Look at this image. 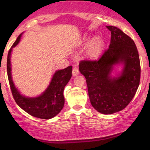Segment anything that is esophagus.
I'll list each match as a JSON object with an SVG mask.
<instances>
[{
	"label": "esophagus",
	"instance_id": "obj_1",
	"mask_svg": "<svg viewBox=\"0 0 150 150\" xmlns=\"http://www.w3.org/2000/svg\"><path fill=\"white\" fill-rule=\"evenodd\" d=\"M78 74H79V70L77 67H74L72 69V75L73 76H77Z\"/></svg>",
	"mask_w": 150,
	"mask_h": 150
}]
</instances>
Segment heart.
<instances>
[{"mask_svg": "<svg viewBox=\"0 0 150 150\" xmlns=\"http://www.w3.org/2000/svg\"><path fill=\"white\" fill-rule=\"evenodd\" d=\"M89 42V40L85 39L83 40V43L84 44H86ZM102 49V42L100 38H96L90 43V44L88 46L87 52L88 56L90 57H96L100 54Z\"/></svg>", "mask_w": 150, "mask_h": 150, "instance_id": "b5f03b06", "label": "heart"}]
</instances>
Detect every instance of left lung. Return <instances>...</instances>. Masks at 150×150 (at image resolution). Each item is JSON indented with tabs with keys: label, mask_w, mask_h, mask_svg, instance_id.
<instances>
[{
	"label": "left lung",
	"mask_w": 150,
	"mask_h": 150,
	"mask_svg": "<svg viewBox=\"0 0 150 150\" xmlns=\"http://www.w3.org/2000/svg\"><path fill=\"white\" fill-rule=\"evenodd\" d=\"M110 44L98 60L81 61L79 71L86 79L93 107L102 114H112L126 107L136 93L141 77L140 60L134 41L120 28L106 26ZM122 71L115 77L114 66Z\"/></svg>",
	"instance_id": "obj_1"
}]
</instances>
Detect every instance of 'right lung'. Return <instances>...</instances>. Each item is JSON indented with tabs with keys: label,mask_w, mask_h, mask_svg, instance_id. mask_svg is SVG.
<instances>
[{
	"label": "right lung",
	"mask_w": 150,
	"mask_h": 150,
	"mask_svg": "<svg viewBox=\"0 0 150 150\" xmlns=\"http://www.w3.org/2000/svg\"><path fill=\"white\" fill-rule=\"evenodd\" d=\"M20 35L10 48L7 55V76L14 100L22 109L35 117L49 120L57 115L63 109L65 103L63 90L71 77L72 66L57 70L46 89L37 97H26L20 93L14 85L11 76V54L12 49L19 44Z\"/></svg>",
	"instance_id": "1"
}]
</instances>
